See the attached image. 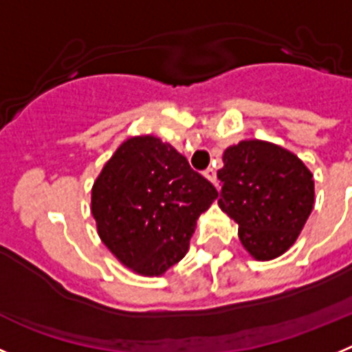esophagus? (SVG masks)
I'll return each instance as SVG.
<instances>
[{
  "instance_id": "obj_1",
  "label": "esophagus",
  "mask_w": 352,
  "mask_h": 352,
  "mask_svg": "<svg viewBox=\"0 0 352 352\" xmlns=\"http://www.w3.org/2000/svg\"><path fill=\"white\" fill-rule=\"evenodd\" d=\"M204 178H206L208 182H211L214 185V183H217V173H214V170L210 167V169L204 170Z\"/></svg>"
}]
</instances>
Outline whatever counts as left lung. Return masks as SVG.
<instances>
[{
	"label": "left lung",
	"instance_id": "left-lung-1",
	"mask_svg": "<svg viewBox=\"0 0 352 352\" xmlns=\"http://www.w3.org/2000/svg\"><path fill=\"white\" fill-rule=\"evenodd\" d=\"M222 160L220 210L238 223L239 241L254 259L280 257L312 213L314 174L289 149L259 139L229 146Z\"/></svg>",
	"mask_w": 352,
	"mask_h": 352
}]
</instances>
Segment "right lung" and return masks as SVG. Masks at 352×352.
Here are the masks:
<instances>
[{"label":"right lung","instance_id":"add662e5","mask_svg":"<svg viewBox=\"0 0 352 352\" xmlns=\"http://www.w3.org/2000/svg\"><path fill=\"white\" fill-rule=\"evenodd\" d=\"M219 192L169 142L135 135L121 142L91 188V214L123 266L160 276L185 257L199 214Z\"/></svg>","mask_w":352,"mask_h":352}]
</instances>
